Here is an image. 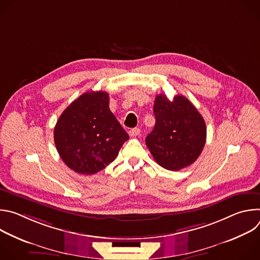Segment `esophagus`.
<instances>
[{"label": "esophagus", "mask_w": 260, "mask_h": 260, "mask_svg": "<svg viewBox=\"0 0 260 260\" xmlns=\"http://www.w3.org/2000/svg\"><path fill=\"white\" fill-rule=\"evenodd\" d=\"M140 133H141V129L138 128V127H135V128H132V129L128 132V135H129L131 137H137V136L140 135Z\"/></svg>", "instance_id": "esophagus-1"}]
</instances>
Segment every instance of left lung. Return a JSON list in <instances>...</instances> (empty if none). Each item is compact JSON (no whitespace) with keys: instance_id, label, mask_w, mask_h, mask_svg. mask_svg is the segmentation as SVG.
<instances>
[{"instance_id":"left-lung-1","label":"left lung","mask_w":260,"mask_h":260,"mask_svg":"<svg viewBox=\"0 0 260 260\" xmlns=\"http://www.w3.org/2000/svg\"><path fill=\"white\" fill-rule=\"evenodd\" d=\"M153 112L155 125L145 142L155 161L170 171L192 165L207 137L205 120L197 108L183 95L170 101L166 94H158Z\"/></svg>"}]
</instances>
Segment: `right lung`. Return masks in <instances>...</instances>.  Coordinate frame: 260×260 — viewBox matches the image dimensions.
<instances>
[{"label":"right lung","mask_w":260,"mask_h":260,"mask_svg":"<svg viewBox=\"0 0 260 260\" xmlns=\"http://www.w3.org/2000/svg\"><path fill=\"white\" fill-rule=\"evenodd\" d=\"M128 135L109 109V94L88 91L71 103L54 127V143L73 171L92 175L112 162Z\"/></svg>","instance_id":"add662e5"}]
</instances>
